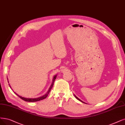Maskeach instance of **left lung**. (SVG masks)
Listing matches in <instances>:
<instances>
[{"mask_svg":"<svg viewBox=\"0 0 125 125\" xmlns=\"http://www.w3.org/2000/svg\"><path fill=\"white\" fill-rule=\"evenodd\" d=\"M75 97H76V98H77V99H78V100H80V101H81V102H82V103H84V102H83V101H82V100H80V99H79V98H78V97H77V96H75Z\"/></svg>","mask_w":125,"mask_h":125,"instance_id":"left-lung-1","label":"left lung"}]
</instances>
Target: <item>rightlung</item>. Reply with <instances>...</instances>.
I'll use <instances>...</instances> for the list:
<instances>
[{
    "label": "right lung",
    "instance_id": "add662e5",
    "mask_svg": "<svg viewBox=\"0 0 125 125\" xmlns=\"http://www.w3.org/2000/svg\"><path fill=\"white\" fill-rule=\"evenodd\" d=\"M55 78H56V76H55L54 77L53 79L52 83V85L50 86V88H49V90H48L47 93H46L45 95H43V96L40 97L36 98H26L22 97H21V96H20V95H17L16 93H15V92H14V93L16 94V95H17V96H18V97H19L20 98H21V99H22L23 100H24V101H28V102H35V101H40V100H43V99H45V98H46V97H47V96L49 94V92H50L51 89H52V86H53V83H54V80H55Z\"/></svg>",
    "mask_w": 125,
    "mask_h": 125
}]
</instances>
